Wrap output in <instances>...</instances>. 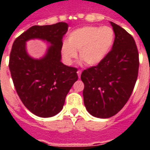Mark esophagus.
Returning <instances> with one entry per match:
<instances>
[{"mask_svg": "<svg viewBox=\"0 0 150 150\" xmlns=\"http://www.w3.org/2000/svg\"><path fill=\"white\" fill-rule=\"evenodd\" d=\"M81 73H82L81 70H78V71H77V75H78L79 78H80V76H81Z\"/></svg>", "mask_w": 150, "mask_h": 150, "instance_id": "34e87169", "label": "esophagus"}]
</instances>
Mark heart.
<instances>
[{
    "label": "heart",
    "mask_w": 150,
    "mask_h": 150,
    "mask_svg": "<svg viewBox=\"0 0 150 150\" xmlns=\"http://www.w3.org/2000/svg\"><path fill=\"white\" fill-rule=\"evenodd\" d=\"M115 40V32L110 26L87 25L69 34L67 42L61 46L62 59L67 64H71L77 57L87 66L100 64L109 54Z\"/></svg>",
    "instance_id": "b5f03b06"
}]
</instances>
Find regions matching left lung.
Here are the masks:
<instances>
[{
    "instance_id": "1",
    "label": "left lung",
    "mask_w": 150,
    "mask_h": 150,
    "mask_svg": "<svg viewBox=\"0 0 150 150\" xmlns=\"http://www.w3.org/2000/svg\"><path fill=\"white\" fill-rule=\"evenodd\" d=\"M110 24L115 32L110 52L103 62L81 74L86 109L98 118H109L122 109L138 75L139 54L133 38L118 25Z\"/></svg>"
}]
</instances>
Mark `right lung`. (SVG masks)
<instances>
[{"instance_id": "1", "label": "right lung", "mask_w": 150, "mask_h": 150, "mask_svg": "<svg viewBox=\"0 0 150 150\" xmlns=\"http://www.w3.org/2000/svg\"><path fill=\"white\" fill-rule=\"evenodd\" d=\"M67 30L65 22L34 25L12 46L8 67L15 89L26 108L40 117H51L62 110L67 95L78 79L77 68L61 62L62 38ZM35 38L51 44L42 59H33L26 51L25 42Z\"/></svg>"}]
</instances>
